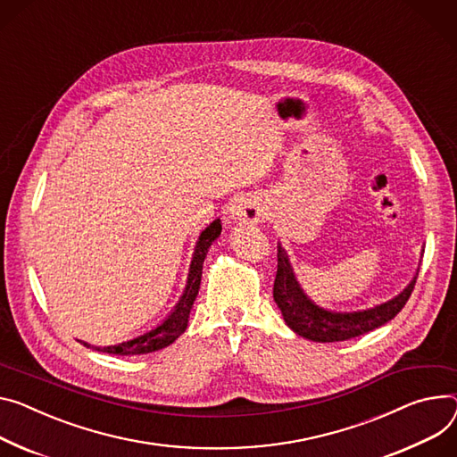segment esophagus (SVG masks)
<instances>
[{"instance_id": "obj_1", "label": "esophagus", "mask_w": 457, "mask_h": 457, "mask_svg": "<svg viewBox=\"0 0 457 457\" xmlns=\"http://www.w3.org/2000/svg\"><path fill=\"white\" fill-rule=\"evenodd\" d=\"M263 218H265V208H263L262 201L254 195L239 197L230 206V220H234L237 223L254 225V223H260Z\"/></svg>"}]
</instances>
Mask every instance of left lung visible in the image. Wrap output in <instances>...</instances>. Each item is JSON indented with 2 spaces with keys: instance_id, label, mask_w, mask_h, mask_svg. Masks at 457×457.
<instances>
[{
  "instance_id": "8db88e82",
  "label": "left lung",
  "mask_w": 457,
  "mask_h": 457,
  "mask_svg": "<svg viewBox=\"0 0 457 457\" xmlns=\"http://www.w3.org/2000/svg\"><path fill=\"white\" fill-rule=\"evenodd\" d=\"M417 274L395 298L388 302L364 311L335 312L322 309L309 300L298 284L286 249L278 243V270L272 296L284 314L286 324L296 335L312 342H340L370 333L395 319V314L406 305L415 287Z\"/></svg>"
}]
</instances>
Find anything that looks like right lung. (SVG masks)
I'll return each mask as SVG.
<instances>
[{"instance_id": "right-lung-1", "label": "right lung", "mask_w": 457, "mask_h": 457, "mask_svg": "<svg viewBox=\"0 0 457 457\" xmlns=\"http://www.w3.org/2000/svg\"><path fill=\"white\" fill-rule=\"evenodd\" d=\"M221 234V221L216 220L210 223L199 236L194 258L190 263V272H188V282L185 287V293L178 305L173 307V311L168 314V319L162 320L155 329L140 335L137 338L126 340L117 345H106V347H95L96 351H102V353H112V355H146L152 353V351H159L166 345H170L173 340H178L187 326H188V317L194 305V300L199 293L201 286V274H203V262L206 258V253L210 249L212 241H216ZM86 347H91V344L82 342Z\"/></svg>"}]
</instances>
